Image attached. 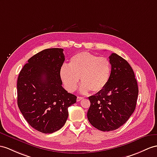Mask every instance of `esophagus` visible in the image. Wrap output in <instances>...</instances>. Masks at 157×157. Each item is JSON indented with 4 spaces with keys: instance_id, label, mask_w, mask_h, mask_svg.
Listing matches in <instances>:
<instances>
[{
    "instance_id": "34e87169",
    "label": "esophagus",
    "mask_w": 157,
    "mask_h": 157,
    "mask_svg": "<svg viewBox=\"0 0 157 157\" xmlns=\"http://www.w3.org/2000/svg\"><path fill=\"white\" fill-rule=\"evenodd\" d=\"M83 98H84V97H77V99H76V101H77V102H79V101H82Z\"/></svg>"
}]
</instances>
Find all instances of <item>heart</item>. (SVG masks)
Wrapping results in <instances>:
<instances>
[{
    "mask_svg": "<svg viewBox=\"0 0 157 157\" xmlns=\"http://www.w3.org/2000/svg\"><path fill=\"white\" fill-rule=\"evenodd\" d=\"M110 72L111 65L109 59L82 52L71 57L68 66H62L60 77L65 89L69 92L76 89L81 77L82 84L80 90L85 94L90 90L97 93L104 89L109 81Z\"/></svg>",
    "mask_w": 157,
    "mask_h": 157,
    "instance_id": "1",
    "label": "heart"
}]
</instances>
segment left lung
I'll list each match as a JSON object with an SVG mask.
<instances>
[{"label": "left lung", "mask_w": 157, "mask_h": 157, "mask_svg": "<svg viewBox=\"0 0 157 157\" xmlns=\"http://www.w3.org/2000/svg\"><path fill=\"white\" fill-rule=\"evenodd\" d=\"M109 81L101 91L89 97V123L102 131H114L128 121L135 109L139 94L135 73L127 60L116 53L109 56Z\"/></svg>", "instance_id": "8db88e82"}]
</instances>
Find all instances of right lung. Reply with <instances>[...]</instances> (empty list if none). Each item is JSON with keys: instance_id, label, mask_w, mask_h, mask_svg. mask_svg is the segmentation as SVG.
<instances>
[{"instance_id": "obj_1", "label": "right lung", "mask_w": 157, "mask_h": 157, "mask_svg": "<svg viewBox=\"0 0 157 157\" xmlns=\"http://www.w3.org/2000/svg\"><path fill=\"white\" fill-rule=\"evenodd\" d=\"M63 48L42 51L25 64L17 80V104L28 123L43 133L59 131L68 118V108L76 101L62 86L60 69Z\"/></svg>"}]
</instances>
